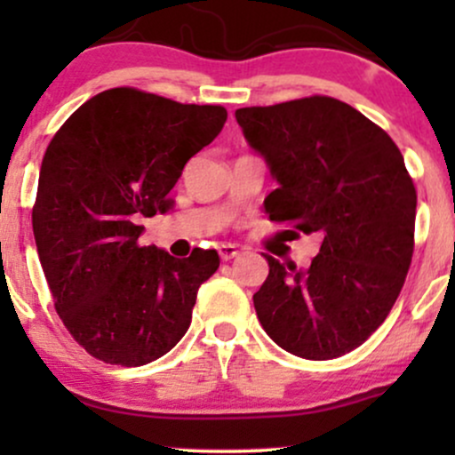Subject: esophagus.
Instances as JSON below:
<instances>
[{"instance_id": "obj_1", "label": "esophagus", "mask_w": 455, "mask_h": 455, "mask_svg": "<svg viewBox=\"0 0 455 455\" xmlns=\"http://www.w3.org/2000/svg\"><path fill=\"white\" fill-rule=\"evenodd\" d=\"M218 254H220L222 260H231L235 257H239V248L233 243H222L220 248H218Z\"/></svg>"}]
</instances>
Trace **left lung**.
Masks as SVG:
<instances>
[{"label":"left lung","mask_w":455,"mask_h":455,"mask_svg":"<svg viewBox=\"0 0 455 455\" xmlns=\"http://www.w3.org/2000/svg\"><path fill=\"white\" fill-rule=\"evenodd\" d=\"M235 119L278 181L263 203L269 220L321 239L307 267L265 254L269 275L252 297L260 325L297 357L351 353L387 318L411 267L417 192L398 145L327 96L237 108Z\"/></svg>","instance_id":"obj_1"}]
</instances>
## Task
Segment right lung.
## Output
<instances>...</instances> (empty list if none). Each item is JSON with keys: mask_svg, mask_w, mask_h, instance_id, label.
Instances as JSON below:
<instances>
[{"mask_svg": "<svg viewBox=\"0 0 455 455\" xmlns=\"http://www.w3.org/2000/svg\"><path fill=\"white\" fill-rule=\"evenodd\" d=\"M227 108L115 87L78 107L44 151L34 237L55 310L92 357L145 365L192 321L216 250L188 259L140 245L143 218L173 207L186 162L220 134Z\"/></svg>", "mask_w": 455, "mask_h": 455, "instance_id": "1", "label": "right lung"}]
</instances>
